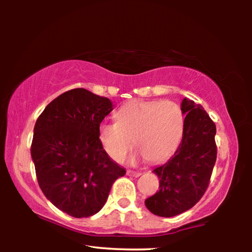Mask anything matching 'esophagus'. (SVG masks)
<instances>
[{
	"label": "esophagus",
	"instance_id": "obj_1",
	"mask_svg": "<svg viewBox=\"0 0 252 252\" xmlns=\"http://www.w3.org/2000/svg\"><path fill=\"white\" fill-rule=\"evenodd\" d=\"M126 174H127V176H132V177H140V176H141V172H136V171H133V170H127V171H126Z\"/></svg>",
	"mask_w": 252,
	"mask_h": 252
}]
</instances>
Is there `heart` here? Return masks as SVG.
<instances>
[{"label": "heart", "mask_w": 252, "mask_h": 252, "mask_svg": "<svg viewBox=\"0 0 252 252\" xmlns=\"http://www.w3.org/2000/svg\"><path fill=\"white\" fill-rule=\"evenodd\" d=\"M117 122L102 123L99 140L111 159L125 161L133 149L150 162L169 158L178 148L183 133V114L172 101H131L116 113Z\"/></svg>", "instance_id": "obj_1"}]
</instances>
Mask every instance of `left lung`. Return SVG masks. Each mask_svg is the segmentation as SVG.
<instances>
[{
    "label": "left lung",
    "mask_w": 252,
    "mask_h": 252,
    "mask_svg": "<svg viewBox=\"0 0 252 252\" xmlns=\"http://www.w3.org/2000/svg\"><path fill=\"white\" fill-rule=\"evenodd\" d=\"M182 140L177 151L153 172L159 191L144 203L153 215L174 217L197 203L206 192L217 160L216 125L200 104L185 97L181 103Z\"/></svg>",
    "instance_id": "obj_1"
}]
</instances>
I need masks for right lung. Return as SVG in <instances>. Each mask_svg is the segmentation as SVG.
I'll return each mask as SVG.
<instances>
[{"instance_id":"obj_1","label":"right lung","mask_w":252,"mask_h":252,"mask_svg":"<svg viewBox=\"0 0 252 252\" xmlns=\"http://www.w3.org/2000/svg\"><path fill=\"white\" fill-rule=\"evenodd\" d=\"M113 110L108 97L79 88L46 105L34 126L31 156L42 192L74 218L99 212L126 169L108 156L99 126Z\"/></svg>"}]
</instances>
